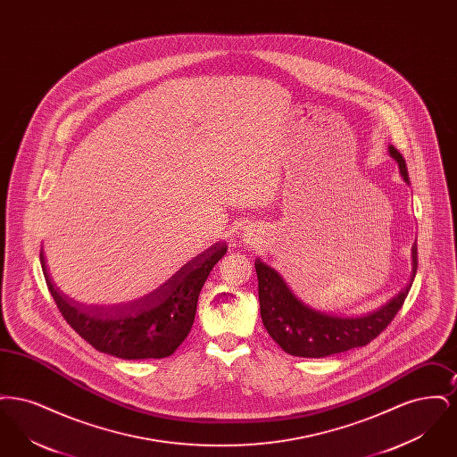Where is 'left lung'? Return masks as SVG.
<instances>
[{
    "instance_id": "left-lung-1",
    "label": "left lung",
    "mask_w": 457,
    "mask_h": 457,
    "mask_svg": "<svg viewBox=\"0 0 457 457\" xmlns=\"http://www.w3.org/2000/svg\"><path fill=\"white\" fill-rule=\"evenodd\" d=\"M389 154L397 161L404 181H410L406 161L394 145ZM259 278V302L263 327L281 348L302 358H326L348 349L367 346L397 315L418 270V246L413 245V274L392 300L361 317H339L317 312L302 303L283 278L263 262L255 261Z\"/></svg>"
}]
</instances>
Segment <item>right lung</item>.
<instances>
[{"label": "right lung", "mask_w": 457, "mask_h": 457, "mask_svg": "<svg viewBox=\"0 0 457 457\" xmlns=\"http://www.w3.org/2000/svg\"><path fill=\"white\" fill-rule=\"evenodd\" d=\"M226 250V243H216L151 295L114 306H87L68 298L51 284L43 253L41 265L63 319L92 348L123 360H147L166 358L185 341L195 320L200 289Z\"/></svg>", "instance_id": "obj_1"}]
</instances>
